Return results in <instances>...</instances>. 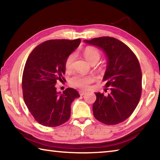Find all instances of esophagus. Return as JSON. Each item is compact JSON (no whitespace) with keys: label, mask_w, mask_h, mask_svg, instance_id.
I'll list each match as a JSON object with an SVG mask.
<instances>
[{"label":"esophagus","mask_w":160,"mask_h":160,"mask_svg":"<svg viewBox=\"0 0 160 160\" xmlns=\"http://www.w3.org/2000/svg\"><path fill=\"white\" fill-rule=\"evenodd\" d=\"M85 92H84V91H82V90H80V92H79V94H80V96H83V95H85Z\"/></svg>","instance_id":"34e87169"}]
</instances>
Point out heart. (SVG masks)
Returning <instances> with one entry per match:
<instances>
[{"label": "heart", "mask_w": 160, "mask_h": 160, "mask_svg": "<svg viewBox=\"0 0 160 160\" xmlns=\"http://www.w3.org/2000/svg\"><path fill=\"white\" fill-rule=\"evenodd\" d=\"M84 57L90 64H96L101 58V53L100 51L94 47H88L85 48L83 53ZM75 58V54L71 53L68 56L66 61H65V68L67 70L71 69ZM92 82V78L89 75L84 76L80 75H75L70 80V82L72 86L76 88L85 89L87 88L89 84Z\"/></svg>", "instance_id": "obj_1"}]
</instances>
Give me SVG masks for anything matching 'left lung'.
<instances>
[{
	"label": "left lung",
	"instance_id": "1",
	"mask_svg": "<svg viewBox=\"0 0 160 160\" xmlns=\"http://www.w3.org/2000/svg\"><path fill=\"white\" fill-rule=\"evenodd\" d=\"M85 42L102 48L108 61L103 80L110 92L107 95L95 93L94 116L107 125L123 122L134 112L141 97L142 72L139 61L128 46L113 37L94 38Z\"/></svg>",
	"mask_w": 160,
	"mask_h": 160
}]
</instances>
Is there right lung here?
Listing matches in <instances>:
<instances>
[{
    "label": "right lung",
    "instance_id": "1",
    "mask_svg": "<svg viewBox=\"0 0 160 160\" xmlns=\"http://www.w3.org/2000/svg\"><path fill=\"white\" fill-rule=\"evenodd\" d=\"M75 40L52 39L42 43L29 54L24 68L23 99L29 112L42 125L56 127L70 116V105L80 97L73 88L57 92V81L64 80L65 61L80 44Z\"/></svg>",
    "mask_w": 160,
    "mask_h": 160
}]
</instances>
